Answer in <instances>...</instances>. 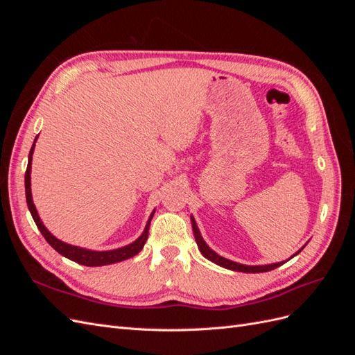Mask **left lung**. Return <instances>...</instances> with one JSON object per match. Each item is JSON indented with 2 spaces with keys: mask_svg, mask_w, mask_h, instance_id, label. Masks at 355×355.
Returning a JSON list of instances; mask_svg holds the SVG:
<instances>
[{
  "mask_svg": "<svg viewBox=\"0 0 355 355\" xmlns=\"http://www.w3.org/2000/svg\"><path fill=\"white\" fill-rule=\"evenodd\" d=\"M191 222H192V231H194V237H196V241H197V245H198L201 254L206 257V259L214 262L216 265L227 268V270L240 271V272H266V271H272V270H275V268L282 266L284 263V262H278V263H270V265H253V266H250V265H243V263L232 262L230 259H225V257L219 256L216 252H213L210 247L206 244V241L202 240L201 234H200V230H198L197 223H196V219L192 218V216H191ZM302 249H304V247H302ZM302 249H300L299 252H296L293 256H296L297 253L302 252ZM292 257H290V259H292Z\"/></svg>",
  "mask_w": 355,
  "mask_h": 355,
  "instance_id": "obj_1",
  "label": "left lung"
}]
</instances>
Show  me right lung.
<instances>
[{
    "mask_svg": "<svg viewBox=\"0 0 355 355\" xmlns=\"http://www.w3.org/2000/svg\"><path fill=\"white\" fill-rule=\"evenodd\" d=\"M37 137L34 141V145H32L31 151H29L28 167H26V171H25V192H26L28 209L32 214V219H34V222L37 223V228L42 234V237L46 239V241L56 252H59L62 256H65V257H68V259L77 262V263H81V265H85V266H103V265H110V263H115V262H121V261H125V259H130V257H133L135 254L141 252L144 249L146 240H148L149 223H151V219L154 216L155 210L151 213V216H149V219L146 222V227H145L141 237H139L136 241H133L132 244L120 247V249H115V250H108V252H94V250L83 249V247H77V245H71V244L63 243V241L58 240L55 235H53L44 227V225H42V222L38 216V213H37L35 204H34V201H32V194H31V164H32V154H34Z\"/></svg>",
    "mask_w": 355,
    "mask_h": 355,
    "instance_id": "obj_1",
    "label": "right lung"
}]
</instances>
